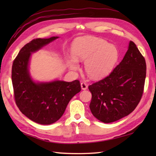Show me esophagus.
Wrapping results in <instances>:
<instances>
[{"label": "esophagus", "instance_id": "1", "mask_svg": "<svg viewBox=\"0 0 156 156\" xmlns=\"http://www.w3.org/2000/svg\"><path fill=\"white\" fill-rule=\"evenodd\" d=\"M88 86L87 84L85 83H81V88L82 89H83V90H85V89H87Z\"/></svg>", "mask_w": 156, "mask_h": 156}]
</instances>
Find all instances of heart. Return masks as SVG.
<instances>
[{
    "mask_svg": "<svg viewBox=\"0 0 156 156\" xmlns=\"http://www.w3.org/2000/svg\"><path fill=\"white\" fill-rule=\"evenodd\" d=\"M73 58L68 65L73 70L79 68L78 62H85V71L89 77L100 79L112 72L118 58L115 47L103 39L96 37H84L74 42L72 47Z\"/></svg>",
    "mask_w": 156,
    "mask_h": 156,
    "instance_id": "1",
    "label": "heart"
}]
</instances>
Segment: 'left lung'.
I'll use <instances>...</instances> for the list:
<instances>
[{"label":"left lung","mask_w":156,"mask_h":156,"mask_svg":"<svg viewBox=\"0 0 156 156\" xmlns=\"http://www.w3.org/2000/svg\"><path fill=\"white\" fill-rule=\"evenodd\" d=\"M147 66L133 42L119 65L109 76L89 86L92 94L91 112L105 123L128 115L138 106L144 91Z\"/></svg>","instance_id":"1"}]
</instances>
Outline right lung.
<instances>
[{
    "label": "right lung",
    "mask_w": 156,
    "mask_h": 156,
    "mask_svg": "<svg viewBox=\"0 0 156 156\" xmlns=\"http://www.w3.org/2000/svg\"><path fill=\"white\" fill-rule=\"evenodd\" d=\"M58 38L34 39L20 50L12 65V80L16 104L23 114L41 125H50L58 120L70 100L81 90L78 80L36 83L30 77L28 65L31 53Z\"/></svg>",
    "instance_id": "right-lung-1"
}]
</instances>
